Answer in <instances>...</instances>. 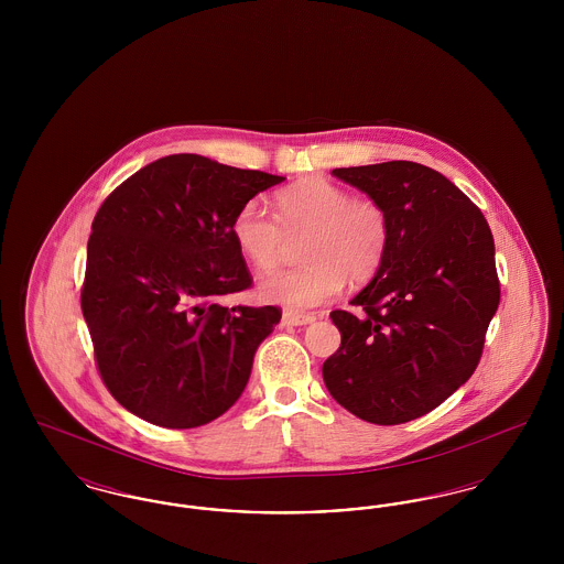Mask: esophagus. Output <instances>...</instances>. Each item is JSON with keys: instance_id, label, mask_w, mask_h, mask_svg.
<instances>
[{"instance_id": "obj_1", "label": "esophagus", "mask_w": 564, "mask_h": 564, "mask_svg": "<svg viewBox=\"0 0 564 564\" xmlns=\"http://www.w3.org/2000/svg\"><path fill=\"white\" fill-rule=\"evenodd\" d=\"M315 319H317L315 315H302V313H294V311L283 313V325H308Z\"/></svg>"}]
</instances>
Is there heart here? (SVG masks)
<instances>
[{
    "mask_svg": "<svg viewBox=\"0 0 564 564\" xmlns=\"http://www.w3.org/2000/svg\"><path fill=\"white\" fill-rule=\"evenodd\" d=\"M232 239L247 262L272 272L302 241L300 269L283 270L262 283V295L294 311L319 306L352 283L372 279L382 267L391 221L375 198L352 196L327 180H311L276 194V217L251 198L232 217Z\"/></svg>",
    "mask_w": 564,
    "mask_h": 564,
    "instance_id": "b5f03b06",
    "label": "heart"
}]
</instances>
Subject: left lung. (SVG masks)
I'll use <instances>...</instances> for the list:
<instances>
[{
    "mask_svg": "<svg viewBox=\"0 0 564 564\" xmlns=\"http://www.w3.org/2000/svg\"><path fill=\"white\" fill-rule=\"evenodd\" d=\"M384 207L391 241L375 279L332 311L343 343L325 359L332 398L361 421L402 425L474 375L501 288L482 212L425 164L334 169Z\"/></svg>",
    "mask_w": 564,
    "mask_h": 564,
    "instance_id": "obj_1",
    "label": "left lung"
}]
</instances>
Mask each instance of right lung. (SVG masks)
Here are the masks:
<instances>
[{"label":"right lung","mask_w":564,"mask_h":564,"mask_svg":"<svg viewBox=\"0 0 564 564\" xmlns=\"http://www.w3.org/2000/svg\"><path fill=\"white\" fill-rule=\"evenodd\" d=\"M285 177L198 154L145 164L101 203L88 237L82 315L113 400L192 430L241 398L279 306H224L253 285L232 217Z\"/></svg>","instance_id":"obj_1"}]
</instances>
